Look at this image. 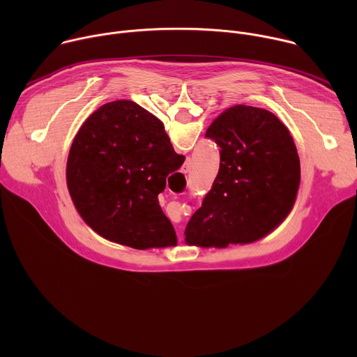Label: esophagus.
Masks as SVG:
<instances>
[{"label":"esophagus","mask_w":357,"mask_h":357,"mask_svg":"<svg viewBox=\"0 0 357 357\" xmlns=\"http://www.w3.org/2000/svg\"><path fill=\"white\" fill-rule=\"evenodd\" d=\"M190 167H192L190 160H186L185 164H183V167H182V172H183V174H188V172L190 171ZM178 236H179V238H182V234H181V233H178Z\"/></svg>","instance_id":"34e87169"}]
</instances>
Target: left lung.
<instances>
[{"label": "left lung", "mask_w": 357, "mask_h": 357, "mask_svg": "<svg viewBox=\"0 0 357 357\" xmlns=\"http://www.w3.org/2000/svg\"><path fill=\"white\" fill-rule=\"evenodd\" d=\"M220 146L218 176L185 229V241L227 247L263 238L291 212L301 181L296 146L268 110H225L206 135Z\"/></svg>", "instance_id": "8db88e82"}]
</instances>
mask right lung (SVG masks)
Listing matches in <instances>:
<instances>
[{"mask_svg":"<svg viewBox=\"0 0 357 357\" xmlns=\"http://www.w3.org/2000/svg\"><path fill=\"white\" fill-rule=\"evenodd\" d=\"M183 161L155 116L134 101L117 100L96 110L76 134L68 189L100 236L138 250L167 247L176 234L158 195Z\"/></svg>","mask_w":357,"mask_h":357,"instance_id":"add662e5","label":"right lung"}]
</instances>
